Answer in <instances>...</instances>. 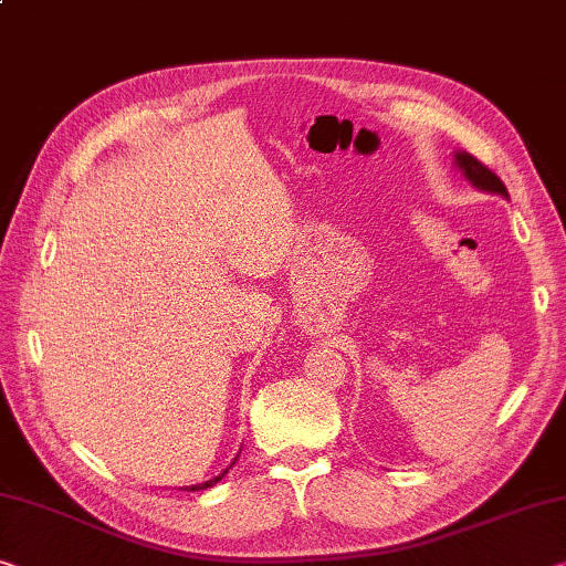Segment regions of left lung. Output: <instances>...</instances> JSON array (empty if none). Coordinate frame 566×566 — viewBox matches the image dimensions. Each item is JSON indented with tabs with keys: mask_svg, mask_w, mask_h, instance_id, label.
<instances>
[{
	"mask_svg": "<svg viewBox=\"0 0 566 566\" xmlns=\"http://www.w3.org/2000/svg\"><path fill=\"white\" fill-rule=\"evenodd\" d=\"M455 166H459L461 174L469 178L473 186L481 188V191L509 196L504 181H501V178L493 174L489 166H483L479 158H473L471 154H465V150H459V154H455Z\"/></svg>",
	"mask_w": 566,
	"mask_h": 566,
	"instance_id": "8db88e82",
	"label": "left lung"
}]
</instances>
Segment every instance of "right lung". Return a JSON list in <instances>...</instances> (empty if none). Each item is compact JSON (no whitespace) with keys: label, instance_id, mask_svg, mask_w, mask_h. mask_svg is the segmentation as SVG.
<instances>
[{"label":"right lung","instance_id":"1","mask_svg":"<svg viewBox=\"0 0 566 566\" xmlns=\"http://www.w3.org/2000/svg\"><path fill=\"white\" fill-rule=\"evenodd\" d=\"M237 461V459H234ZM227 473H229V469L227 471H223V473H219V476L217 479H211V481H206V483H196V486H188V491H201V489H211L213 486V483H219L223 476H227Z\"/></svg>","mask_w":566,"mask_h":566}]
</instances>
